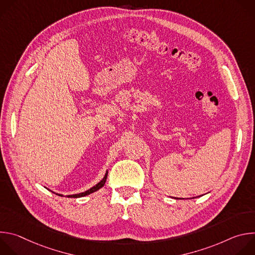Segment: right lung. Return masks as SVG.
Instances as JSON below:
<instances>
[{
    "label": "right lung",
    "instance_id": "right-lung-1",
    "mask_svg": "<svg viewBox=\"0 0 255 255\" xmlns=\"http://www.w3.org/2000/svg\"><path fill=\"white\" fill-rule=\"evenodd\" d=\"M107 176H108V171L106 172V174H105L104 178L100 181V183H98L96 186H94V187H93V188H91L90 190H88V191H86V192H84V193L76 194V195H68V196H66V197H67V198H81V197L88 196V195H90V194H92V193H94V192H96V191L100 190L101 188H103V187H104V185H105V183H106V180H107ZM56 195L61 196V197L63 196V195H60V194H56Z\"/></svg>",
    "mask_w": 255,
    "mask_h": 255
}]
</instances>
